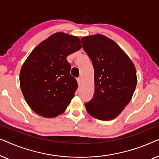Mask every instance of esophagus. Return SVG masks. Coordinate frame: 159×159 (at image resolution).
<instances>
[{
    "mask_svg": "<svg viewBox=\"0 0 159 159\" xmlns=\"http://www.w3.org/2000/svg\"><path fill=\"white\" fill-rule=\"evenodd\" d=\"M77 81L78 84H81V82H82V78L81 77H78L77 79Z\"/></svg>",
    "mask_w": 159,
    "mask_h": 159,
    "instance_id": "34e87169",
    "label": "esophagus"
}]
</instances>
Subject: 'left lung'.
Wrapping results in <instances>:
<instances>
[{
	"instance_id": "8db88e82",
	"label": "left lung",
	"mask_w": 159,
	"mask_h": 159,
	"mask_svg": "<svg viewBox=\"0 0 159 159\" xmlns=\"http://www.w3.org/2000/svg\"><path fill=\"white\" fill-rule=\"evenodd\" d=\"M82 47L94 68L95 94L84 103L95 119H115L131 101L137 84L136 69L125 52L101 34L83 37Z\"/></svg>"
}]
</instances>
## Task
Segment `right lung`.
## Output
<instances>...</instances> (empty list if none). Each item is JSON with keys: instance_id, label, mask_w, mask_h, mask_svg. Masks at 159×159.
Instances as JSON below:
<instances>
[{"instance_id": "right-lung-1", "label": "right lung", "mask_w": 159, "mask_h": 159, "mask_svg": "<svg viewBox=\"0 0 159 159\" xmlns=\"http://www.w3.org/2000/svg\"><path fill=\"white\" fill-rule=\"evenodd\" d=\"M81 48L78 37L56 32L41 42L26 59L19 75L20 88L36 114L53 118L66 109L78 87L66 58Z\"/></svg>"}]
</instances>
